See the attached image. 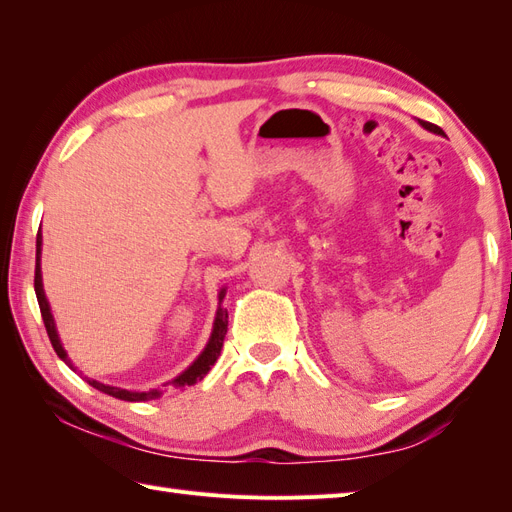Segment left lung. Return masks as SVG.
<instances>
[{"label":"left lung","mask_w":512,"mask_h":512,"mask_svg":"<svg viewBox=\"0 0 512 512\" xmlns=\"http://www.w3.org/2000/svg\"><path fill=\"white\" fill-rule=\"evenodd\" d=\"M420 124H423L425 129H429V131H434V133H440L442 135V129L440 127H436V124H431V122H425V120H420Z\"/></svg>","instance_id":"8db88e82"}]
</instances>
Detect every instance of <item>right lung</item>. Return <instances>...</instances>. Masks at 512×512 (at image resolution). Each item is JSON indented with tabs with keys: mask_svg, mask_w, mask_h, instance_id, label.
<instances>
[{
	"mask_svg": "<svg viewBox=\"0 0 512 512\" xmlns=\"http://www.w3.org/2000/svg\"><path fill=\"white\" fill-rule=\"evenodd\" d=\"M39 256H41V232L37 234V267H34V293H37V300H39V309H41V317H43L45 331H48V337H50L54 352L67 363V366L72 368V363H70V359H67L65 350H63V346H61V342H59V335H56V328H54V320H52L48 300H45L43 285H41V265H39ZM223 295H225V291L219 293V300H223ZM225 333H227V311L221 309V306H219L217 317H214L212 337H210V342H208L206 350L201 352L199 359H197L195 363H192V366H190L184 374H179V377L173 381L175 388H186V385H192V383H197V381H201L203 377H206L208 370L214 366V361H217V357L221 355ZM87 383L94 385L96 390L105 392V394H109V396H116V399H122V401H146V399H153V396L160 394V392H129V390L111 388V385L98 383V381H94V379H87Z\"/></svg>",
	"mask_w": 512,
	"mask_h": 512,
	"instance_id": "right-lung-1",
	"label": "right lung"
}]
</instances>
